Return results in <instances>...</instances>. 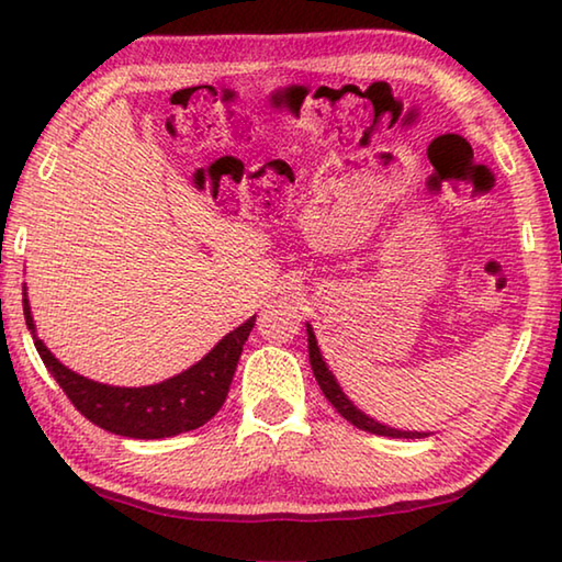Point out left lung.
I'll return each mask as SVG.
<instances>
[{
	"mask_svg": "<svg viewBox=\"0 0 562 562\" xmlns=\"http://www.w3.org/2000/svg\"><path fill=\"white\" fill-rule=\"evenodd\" d=\"M307 349H310L312 372H315V379H317V384L322 389V394H325L329 398V404L335 406L349 424H355L357 429L376 434V436H389V439H424V436H429V431L394 429V426H386L382 422H376V418H372L369 414L361 412L359 406H355V402H351V398L345 392H341L337 376L329 372L327 361H325V357H322V351L317 347V337H315V331H312V325H307Z\"/></svg>",
	"mask_w": 562,
	"mask_h": 562,
	"instance_id": "1",
	"label": "left lung"
}]
</instances>
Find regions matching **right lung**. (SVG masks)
Segmentation results:
<instances>
[{
    "mask_svg": "<svg viewBox=\"0 0 562 562\" xmlns=\"http://www.w3.org/2000/svg\"><path fill=\"white\" fill-rule=\"evenodd\" d=\"M22 294L24 319L34 337V347L49 374L64 389V394L91 424L101 426L103 431L128 436V439H166V436L193 431L211 422L225 404L243 345L255 327V317L243 322L240 327H235L231 335L217 341L201 361L166 382L148 386H111L71 372L46 349L44 341L36 337L26 284Z\"/></svg>",
    "mask_w": 562,
    "mask_h": 562,
    "instance_id": "add662e5",
    "label": "right lung"
}]
</instances>
